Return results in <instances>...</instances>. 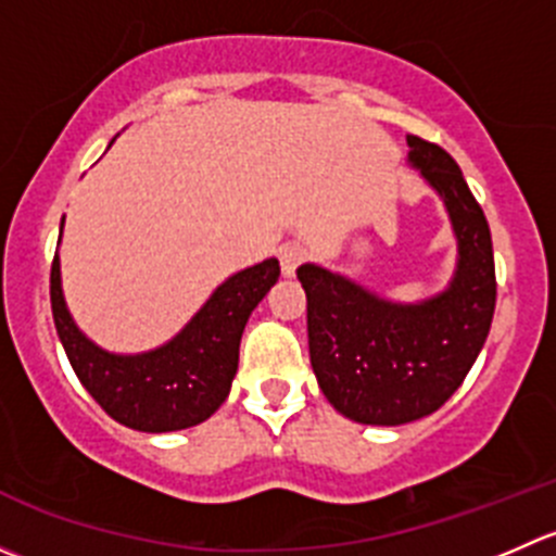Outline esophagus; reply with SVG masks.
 I'll use <instances>...</instances> for the list:
<instances>
[{
	"label": "esophagus",
	"mask_w": 556,
	"mask_h": 556,
	"mask_svg": "<svg viewBox=\"0 0 556 556\" xmlns=\"http://www.w3.org/2000/svg\"><path fill=\"white\" fill-rule=\"evenodd\" d=\"M304 257H306V250L299 242H288L279 247V266H282L285 277H293L295 268L304 263Z\"/></svg>",
	"instance_id": "esophagus-1"
}]
</instances>
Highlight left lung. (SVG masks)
<instances>
[{
	"label": "left lung",
	"mask_w": 556,
	"mask_h": 556,
	"mask_svg": "<svg viewBox=\"0 0 556 556\" xmlns=\"http://www.w3.org/2000/svg\"><path fill=\"white\" fill-rule=\"evenodd\" d=\"M408 164L444 199L457 237L450 288L395 304L341 274L304 263L309 361L336 412L363 425H403L444 406L468 377L495 314V255L486 217L444 148L406 137Z\"/></svg>",
	"instance_id": "1"
}]
</instances>
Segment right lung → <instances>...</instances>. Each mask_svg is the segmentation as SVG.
Here are the masks:
<instances>
[{"mask_svg":"<svg viewBox=\"0 0 556 556\" xmlns=\"http://www.w3.org/2000/svg\"><path fill=\"white\" fill-rule=\"evenodd\" d=\"M277 279V257L233 274L169 344L142 355H112L80 333L61 293L59 255L50 266V306L66 357L93 401L126 428L169 433L204 422L223 406L247 317Z\"/></svg>","mask_w":556,"mask_h":556,"instance_id":"1","label":"right lung"}]
</instances>
